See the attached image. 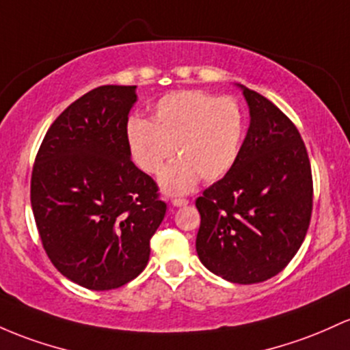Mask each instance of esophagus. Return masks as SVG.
Returning <instances> with one entry per match:
<instances>
[{"label":"esophagus","mask_w":350,"mask_h":350,"mask_svg":"<svg viewBox=\"0 0 350 350\" xmlns=\"http://www.w3.org/2000/svg\"><path fill=\"white\" fill-rule=\"evenodd\" d=\"M172 206L174 207H183V206H187L189 204V201H187V199H181V198H176V199H172Z\"/></svg>","instance_id":"esophagus-1"}]
</instances>
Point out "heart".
Instances as JSON below:
<instances>
[{
	"label": "heart",
	"instance_id": "1",
	"mask_svg": "<svg viewBox=\"0 0 350 350\" xmlns=\"http://www.w3.org/2000/svg\"><path fill=\"white\" fill-rule=\"evenodd\" d=\"M244 137V114L232 98L206 91H176L152 107L151 121L131 118L126 139L134 163L144 172L161 176L164 193L186 194L199 179L217 181L231 171Z\"/></svg>",
	"mask_w": 350,
	"mask_h": 350
}]
</instances>
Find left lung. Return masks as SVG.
Wrapping results in <instances>:
<instances>
[{"label": "left lung", "mask_w": 350, "mask_h": 350, "mask_svg": "<svg viewBox=\"0 0 350 350\" xmlns=\"http://www.w3.org/2000/svg\"><path fill=\"white\" fill-rule=\"evenodd\" d=\"M236 86L251 121L231 171L196 201V251L219 278L256 284L279 274L301 247L312 213V174L293 121L267 98Z\"/></svg>", "instance_id": "left-lung-1"}]
</instances>
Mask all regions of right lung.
Returning a JSON list of instances; mask_svg holds the SVG:
<instances>
[{
  "label": "right lung",
  "instance_id": "add662e5",
  "mask_svg": "<svg viewBox=\"0 0 350 350\" xmlns=\"http://www.w3.org/2000/svg\"><path fill=\"white\" fill-rule=\"evenodd\" d=\"M136 86L107 84L69 105L46 133L31 176L44 251L64 278L93 291L144 271L166 204L131 161L126 126Z\"/></svg>",
  "mask_w": 350,
  "mask_h": 350
}]
</instances>
